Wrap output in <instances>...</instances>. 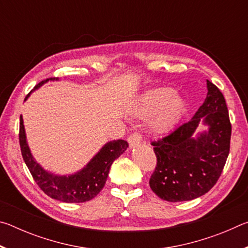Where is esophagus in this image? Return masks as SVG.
I'll return each instance as SVG.
<instances>
[{
    "mask_svg": "<svg viewBox=\"0 0 248 248\" xmlns=\"http://www.w3.org/2000/svg\"><path fill=\"white\" fill-rule=\"evenodd\" d=\"M142 140H143V138H142V134L140 132H134L132 134H130L128 138L130 148H134V146L139 145L142 142Z\"/></svg>",
    "mask_w": 248,
    "mask_h": 248,
    "instance_id": "esophagus-1",
    "label": "esophagus"
}]
</instances>
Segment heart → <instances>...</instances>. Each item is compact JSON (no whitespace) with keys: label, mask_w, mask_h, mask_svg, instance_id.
<instances>
[{"label":"heart","mask_w":248,"mask_h":248,"mask_svg":"<svg viewBox=\"0 0 248 248\" xmlns=\"http://www.w3.org/2000/svg\"><path fill=\"white\" fill-rule=\"evenodd\" d=\"M185 100L170 87L151 90L141 98L136 115L141 118L153 116L151 127L154 132L164 133L178 123L185 111Z\"/></svg>","instance_id":"heart-1"}]
</instances>
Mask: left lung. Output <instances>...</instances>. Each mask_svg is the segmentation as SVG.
Returning <instances> with one entry per match:
<instances>
[{
    "instance_id": "8db88e82",
    "label": "left lung",
    "mask_w": 248,
    "mask_h": 248,
    "mask_svg": "<svg viewBox=\"0 0 248 248\" xmlns=\"http://www.w3.org/2000/svg\"><path fill=\"white\" fill-rule=\"evenodd\" d=\"M207 85V97L195 116L151 143L156 166L150 187L163 200L178 202L207 194L224 169L232 124L223 94L209 79ZM201 118L209 125V131L195 140L191 136Z\"/></svg>"
}]
</instances>
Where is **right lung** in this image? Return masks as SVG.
<instances>
[{"label":"right lung","instance_id":"1","mask_svg":"<svg viewBox=\"0 0 248 248\" xmlns=\"http://www.w3.org/2000/svg\"><path fill=\"white\" fill-rule=\"evenodd\" d=\"M49 79L41 81L33 87L32 91L38 89ZM31 91L25 100L31 93ZM19 145L25 163L32 176L33 180L46 195L52 199L63 202H85L93 199L99 194L106 184L109 170L116 158H118L128 148V142L124 140L110 141L103 146V149L95 155L93 159L82 170L70 176H57L46 171L35 159L29 151L23 118L19 119Z\"/></svg>","mask_w":248,"mask_h":248}]
</instances>
